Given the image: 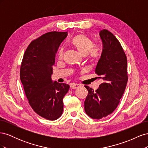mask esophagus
Returning a JSON list of instances; mask_svg holds the SVG:
<instances>
[{
	"label": "esophagus",
	"instance_id": "1",
	"mask_svg": "<svg viewBox=\"0 0 148 148\" xmlns=\"http://www.w3.org/2000/svg\"><path fill=\"white\" fill-rule=\"evenodd\" d=\"M80 86L79 84H75V83H71L70 84V88L72 89H77Z\"/></svg>",
	"mask_w": 148,
	"mask_h": 148
}]
</instances>
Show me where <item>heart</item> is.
Instances as JSON below:
<instances>
[{
	"mask_svg": "<svg viewBox=\"0 0 148 148\" xmlns=\"http://www.w3.org/2000/svg\"><path fill=\"white\" fill-rule=\"evenodd\" d=\"M71 44L82 56H85L89 53V56L94 60L97 59L99 57V49L98 48H93V41L86 35L80 34L76 36L71 40ZM63 54V49L60 48L58 52V57L59 59H62Z\"/></svg>",
	"mask_w": 148,
	"mask_h": 148,
	"instance_id": "obj_1",
	"label": "heart"
}]
</instances>
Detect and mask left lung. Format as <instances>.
<instances>
[{"mask_svg": "<svg viewBox=\"0 0 148 148\" xmlns=\"http://www.w3.org/2000/svg\"><path fill=\"white\" fill-rule=\"evenodd\" d=\"M103 44L95 73L103 83L96 91L84 86L88 95L84 110L93 119H101L113 112L119 104L128 81L127 59L118 39L107 29L99 31Z\"/></svg>", "mask_w": 148, "mask_h": 148, "instance_id": "left-lung-1", "label": "left lung"}]
</instances>
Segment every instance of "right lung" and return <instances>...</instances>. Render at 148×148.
Segmentation results:
<instances>
[{
  "mask_svg": "<svg viewBox=\"0 0 148 148\" xmlns=\"http://www.w3.org/2000/svg\"><path fill=\"white\" fill-rule=\"evenodd\" d=\"M67 32H49L26 49L20 68V79L29 104L36 113L50 120L59 119L63 99L70 86L52 79L56 53Z\"/></svg>",
  "mask_w": 148,
  "mask_h": 148,
  "instance_id": "right-lung-1",
  "label": "right lung"
}]
</instances>
